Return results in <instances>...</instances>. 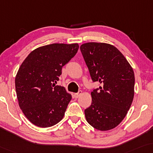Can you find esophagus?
<instances>
[{
	"label": "esophagus",
	"instance_id": "esophagus-1",
	"mask_svg": "<svg viewBox=\"0 0 153 153\" xmlns=\"http://www.w3.org/2000/svg\"><path fill=\"white\" fill-rule=\"evenodd\" d=\"M82 91H79V92H78V93H76V94H74V98H78L79 97V96H80L81 95V94H82Z\"/></svg>",
	"mask_w": 153,
	"mask_h": 153
}]
</instances>
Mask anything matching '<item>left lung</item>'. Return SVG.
Returning a JSON list of instances; mask_svg holds the SVG:
<instances>
[{
	"label": "left lung",
	"instance_id": "1",
	"mask_svg": "<svg viewBox=\"0 0 153 153\" xmlns=\"http://www.w3.org/2000/svg\"><path fill=\"white\" fill-rule=\"evenodd\" d=\"M80 51L92 80L101 84L99 89L91 92V105L85 110L86 119L96 130H111L124 119L132 105L134 71L113 45L85 43L80 46Z\"/></svg>",
	"mask_w": 153,
	"mask_h": 153
}]
</instances>
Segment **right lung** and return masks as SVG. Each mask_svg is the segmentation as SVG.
Here are the masks:
<instances>
[{
	"label": "right lung",
	"instance_id": "right-lung-1",
	"mask_svg": "<svg viewBox=\"0 0 153 153\" xmlns=\"http://www.w3.org/2000/svg\"><path fill=\"white\" fill-rule=\"evenodd\" d=\"M78 44H52L34 49L15 77L19 105L34 126L49 128L63 119L72 96L55 86L62 68L77 52Z\"/></svg>",
	"mask_w": 153,
	"mask_h": 153
}]
</instances>
